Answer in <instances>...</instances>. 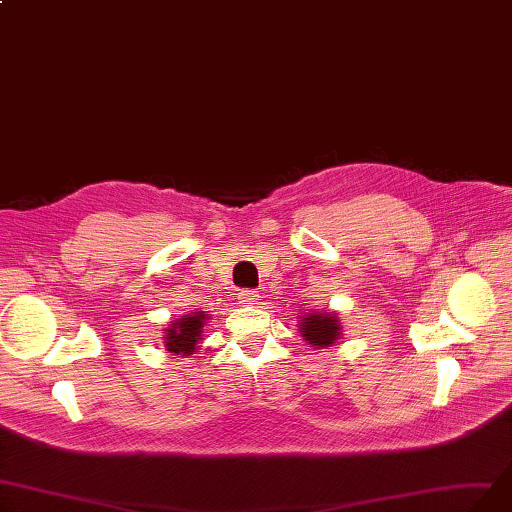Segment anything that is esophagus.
Here are the masks:
<instances>
[{
  "label": "esophagus",
  "mask_w": 512,
  "mask_h": 512,
  "mask_svg": "<svg viewBox=\"0 0 512 512\" xmlns=\"http://www.w3.org/2000/svg\"><path fill=\"white\" fill-rule=\"evenodd\" d=\"M238 297H240V301H244V304H246V301H253V299H257L259 295H257V291H251V289H249V291H242Z\"/></svg>",
  "instance_id": "obj_1"
}]
</instances>
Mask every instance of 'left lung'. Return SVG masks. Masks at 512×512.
I'll list each match as a JSON object with an SVG mask.
<instances>
[{
  "instance_id": "8db88e82",
  "label": "left lung",
  "mask_w": 512,
  "mask_h": 512,
  "mask_svg": "<svg viewBox=\"0 0 512 512\" xmlns=\"http://www.w3.org/2000/svg\"><path fill=\"white\" fill-rule=\"evenodd\" d=\"M299 331L310 346L329 348L342 335V323L331 312H308L301 318Z\"/></svg>"
}]
</instances>
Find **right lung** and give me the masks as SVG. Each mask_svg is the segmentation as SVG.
<instances>
[{"label": "right lung", "instance_id": "1", "mask_svg": "<svg viewBox=\"0 0 512 512\" xmlns=\"http://www.w3.org/2000/svg\"><path fill=\"white\" fill-rule=\"evenodd\" d=\"M208 314L192 312L183 318H177L173 325L166 329L164 346L168 352L189 356L198 350V342L202 339V327L206 325Z\"/></svg>", "mask_w": 512, "mask_h": 512}]
</instances>
